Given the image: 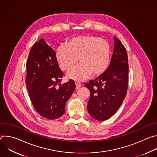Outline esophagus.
I'll return each mask as SVG.
<instances>
[{"label": "esophagus", "mask_w": 157, "mask_h": 157, "mask_svg": "<svg viewBox=\"0 0 157 157\" xmlns=\"http://www.w3.org/2000/svg\"><path fill=\"white\" fill-rule=\"evenodd\" d=\"M75 84H76V88L78 89L81 86V84L78 82H75Z\"/></svg>", "instance_id": "esophagus-1"}]
</instances>
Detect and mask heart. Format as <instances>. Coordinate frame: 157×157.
Instances as JSON below:
<instances>
[{
  "mask_svg": "<svg viewBox=\"0 0 157 157\" xmlns=\"http://www.w3.org/2000/svg\"><path fill=\"white\" fill-rule=\"evenodd\" d=\"M110 56L108 42L92 35L75 37L56 50L57 62L63 71L68 70L79 58L80 63L67 73L68 78L78 81L84 80L90 75L93 77L102 75L109 66Z\"/></svg>",
  "mask_w": 157,
  "mask_h": 157,
  "instance_id": "obj_1",
  "label": "heart"
}]
</instances>
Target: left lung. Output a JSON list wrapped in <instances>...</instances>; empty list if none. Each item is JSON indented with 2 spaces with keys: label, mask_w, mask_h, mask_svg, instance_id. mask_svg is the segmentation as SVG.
<instances>
[{
  "label": "left lung",
  "mask_w": 157,
  "mask_h": 157,
  "mask_svg": "<svg viewBox=\"0 0 157 157\" xmlns=\"http://www.w3.org/2000/svg\"><path fill=\"white\" fill-rule=\"evenodd\" d=\"M114 52L107 70L85 86L90 91L87 102L89 114L98 121L113 116L121 105L127 92L128 64L126 48L114 38Z\"/></svg>",
  "instance_id": "left-lung-1"
}]
</instances>
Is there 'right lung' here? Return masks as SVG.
Wrapping results in <instances>:
<instances>
[{
  "instance_id": "obj_1",
  "label": "right lung",
  "mask_w": 157,
  "mask_h": 157,
  "mask_svg": "<svg viewBox=\"0 0 157 157\" xmlns=\"http://www.w3.org/2000/svg\"><path fill=\"white\" fill-rule=\"evenodd\" d=\"M26 68L25 83L36 111L50 120L61 117L76 86L71 80L61 85L63 73L59 68L56 52L43 38L35 42L30 50Z\"/></svg>"
}]
</instances>
